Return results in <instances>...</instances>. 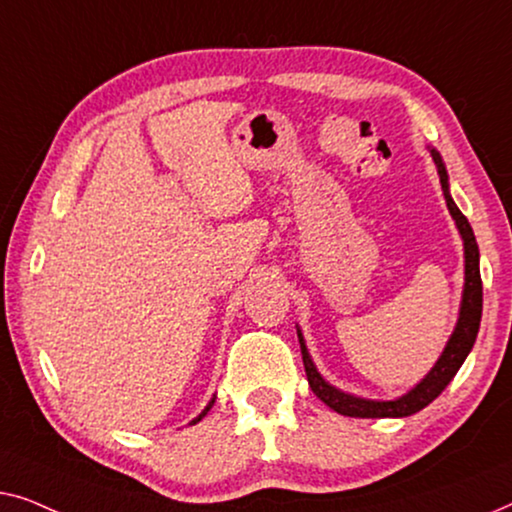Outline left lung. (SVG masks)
Instances as JSON below:
<instances>
[{
  "instance_id": "8db88e82",
  "label": "left lung",
  "mask_w": 512,
  "mask_h": 512,
  "mask_svg": "<svg viewBox=\"0 0 512 512\" xmlns=\"http://www.w3.org/2000/svg\"><path fill=\"white\" fill-rule=\"evenodd\" d=\"M434 155V162L438 167V178H441V187L445 194V201H448L450 215L457 222L459 234L464 239V257H466V283H464V297H462V311H459V320L455 327V334L450 336L448 345H445L441 359H438L434 369L427 373V378L422 380L415 390L403 394L397 401H369L352 397V394H345L336 387H331L325 378L320 376L318 369H315L311 355H308L304 338L299 334V345H301V357H304V369L308 385L315 397L325 401L331 410L336 413L348 415V417H406L413 415L424 406H429L438 394H441L452 378L457 376L459 366L464 364L466 355H469L475 336H478L480 329V315H482V280H480V250L478 243H475L473 229L466 220V215L459 211L455 201L450 197L448 190V174H445L443 160L436 150H431Z\"/></svg>"
}]
</instances>
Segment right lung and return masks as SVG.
Instances as JSON below:
<instances>
[{
    "label": "right lung",
    "mask_w": 512,
    "mask_h": 512,
    "mask_svg": "<svg viewBox=\"0 0 512 512\" xmlns=\"http://www.w3.org/2000/svg\"><path fill=\"white\" fill-rule=\"evenodd\" d=\"M213 401H215V399H211V403H208V406H206L204 410H201V415H199V417H194V420H192V424H194V422H199V420H201V417H204V415L208 413V410H211V406H213Z\"/></svg>",
    "instance_id": "add662e5"
}]
</instances>
